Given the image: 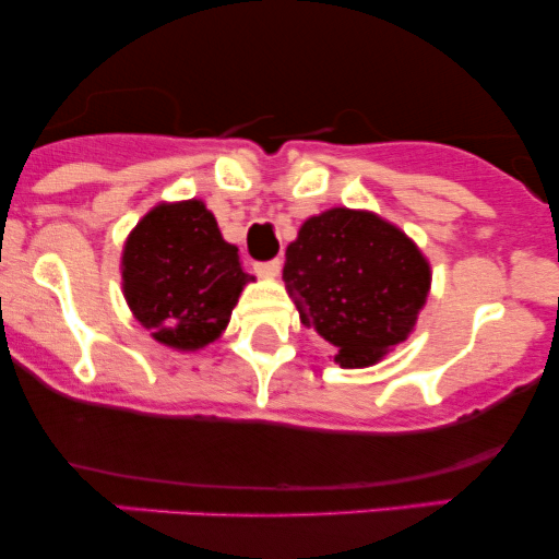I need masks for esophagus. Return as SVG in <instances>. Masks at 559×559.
I'll return each mask as SVG.
<instances>
[{"label":"esophagus","mask_w":559,"mask_h":559,"mask_svg":"<svg viewBox=\"0 0 559 559\" xmlns=\"http://www.w3.org/2000/svg\"><path fill=\"white\" fill-rule=\"evenodd\" d=\"M254 273L260 278H275L281 273V260H267V262H254Z\"/></svg>","instance_id":"1"}]
</instances>
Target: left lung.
Masks as SVG:
<instances>
[{"label": "left lung", "instance_id": "8db88e82", "mask_svg": "<svg viewBox=\"0 0 559 559\" xmlns=\"http://www.w3.org/2000/svg\"><path fill=\"white\" fill-rule=\"evenodd\" d=\"M286 292L305 329L336 346L333 362L370 368L407 342L431 292V262L370 210L307 217L286 247Z\"/></svg>", "mask_w": 559, "mask_h": 559}]
</instances>
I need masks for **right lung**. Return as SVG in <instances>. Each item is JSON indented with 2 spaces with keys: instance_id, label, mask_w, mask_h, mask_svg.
<instances>
[{
  "instance_id": "1",
  "label": "right lung",
  "mask_w": 559,
  "mask_h": 559,
  "mask_svg": "<svg viewBox=\"0 0 559 559\" xmlns=\"http://www.w3.org/2000/svg\"><path fill=\"white\" fill-rule=\"evenodd\" d=\"M123 297L155 342L197 352L226 331L252 275L202 199L159 202L128 234Z\"/></svg>"
}]
</instances>
